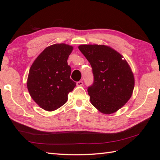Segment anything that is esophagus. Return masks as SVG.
Returning <instances> with one entry per match:
<instances>
[{
    "label": "esophagus",
    "instance_id": "obj_1",
    "mask_svg": "<svg viewBox=\"0 0 160 160\" xmlns=\"http://www.w3.org/2000/svg\"><path fill=\"white\" fill-rule=\"evenodd\" d=\"M76 84H77V86H78V87L82 86V85H83V82H82V80H80V81H78V82H77Z\"/></svg>",
    "mask_w": 160,
    "mask_h": 160
}]
</instances>
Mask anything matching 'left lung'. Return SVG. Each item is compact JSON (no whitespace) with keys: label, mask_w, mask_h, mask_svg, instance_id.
I'll return each instance as SVG.
<instances>
[{"label":"left lung","mask_w":160,"mask_h":160,"mask_svg":"<svg viewBox=\"0 0 160 160\" xmlns=\"http://www.w3.org/2000/svg\"><path fill=\"white\" fill-rule=\"evenodd\" d=\"M78 48L92 67L93 82L87 89L91 104L104 114L117 111L130 99L134 89V76L127 62L105 45H82Z\"/></svg>","instance_id":"1"}]
</instances>
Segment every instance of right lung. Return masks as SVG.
I'll return each mask as SVG.
<instances>
[{
  "mask_svg": "<svg viewBox=\"0 0 160 160\" xmlns=\"http://www.w3.org/2000/svg\"><path fill=\"white\" fill-rule=\"evenodd\" d=\"M73 47L55 44L43 51L30 68L28 89L32 99L43 109L52 111L62 107L76 83L70 78L67 59Z\"/></svg>",
  "mask_w": 160,
  "mask_h": 160,
  "instance_id": "1",
  "label": "right lung"
}]
</instances>
